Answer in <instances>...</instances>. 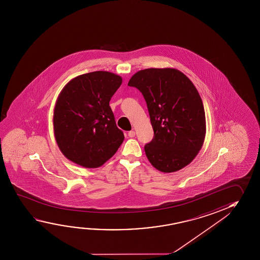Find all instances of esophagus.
Listing matches in <instances>:
<instances>
[{
  "label": "esophagus",
  "mask_w": 260,
  "mask_h": 260,
  "mask_svg": "<svg viewBox=\"0 0 260 260\" xmlns=\"http://www.w3.org/2000/svg\"><path fill=\"white\" fill-rule=\"evenodd\" d=\"M128 136L129 137V138H134V137H135V132H134V131L128 132Z\"/></svg>",
  "instance_id": "1"
}]
</instances>
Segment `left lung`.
<instances>
[{"mask_svg": "<svg viewBox=\"0 0 260 260\" xmlns=\"http://www.w3.org/2000/svg\"><path fill=\"white\" fill-rule=\"evenodd\" d=\"M128 86L144 97L154 138L146 156L157 171L171 173L195 158L204 143L206 118L200 93L184 73L173 68L139 71Z\"/></svg>", "mask_w": 260, "mask_h": 260, "instance_id": "1", "label": "left lung"}]
</instances>
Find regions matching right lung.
Masks as SVG:
<instances>
[{
    "mask_svg": "<svg viewBox=\"0 0 260 260\" xmlns=\"http://www.w3.org/2000/svg\"><path fill=\"white\" fill-rule=\"evenodd\" d=\"M122 83L114 73L98 71L73 78L61 89L53 112V129L61 153L89 169L103 166L124 141L110 101Z\"/></svg>",
    "mask_w": 260,
    "mask_h": 260,
    "instance_id": "add662e5",
    "label": "right lung"
}]
</instances>
